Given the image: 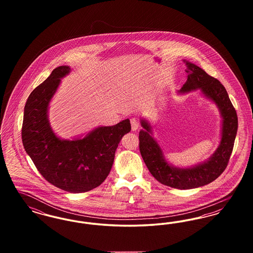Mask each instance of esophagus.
<instances>
[{"label":"esophagus","instance_id":"34e87169","mask_svg":"<svg viewBox=\"0 0 253 253\" xmlns=\"http://www.w3.org/2000/svg\"><path fill=\"white\" fill-rule=\"evenodd\" d=\"M131 126H132V131H136L139 128V122L135 119L131 120Z\"/></svg>","mask_w":253,"mask_h":253}]
</instances>
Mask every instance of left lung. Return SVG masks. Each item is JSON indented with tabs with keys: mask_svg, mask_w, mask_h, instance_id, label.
Masks as SVG:
<instances>
[{
	"mask_svg": "<svg viewBox=\"0 0 253 253\" xmlns=\"http://www.w3.org/2000/svg\"><path fill=\"white\" fill-rule=\"evenodd\" d=\"M183 61L188 75L178 93L186 94L199 90L202 96L216 105L221 117L219 145L205 161L187 168L176 167L166 159L162 148L153 136V125L150 121L140 119L142 129L139 132V150L147 168L158 182L171 188L189 190L215 180L225 170L236 137L238 119L223 84L193 62Z\"/></svg>",
	"mask_w": 253,
	"mask_h": 253,
	"instance_id": "8db88e82",
	"label": "left lung"
}]
</instances>
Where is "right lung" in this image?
I'll return each mask as SVG.
<instances>
[{
    "label": "right lung",
    "instance_id": "add662e5",
    "mask_svg": "<svg viewBox=\"0 0 253 253\" xmlns=\"http://www.w3.org/2000/svg\"><path fill=\"white\" fill-rule=\"evenodd\" d=\"M61 65L35 88L24 106L23 144L40 173L63 191L84 193L98 187L108 176L115 154L124 134L131 131L129 119L113 126H98L72 139L53 131L48 119L50 102L71 72Z\"/></svg>",
    "mask_w": 253,
    "mask_h": 253
}]
</instances>
